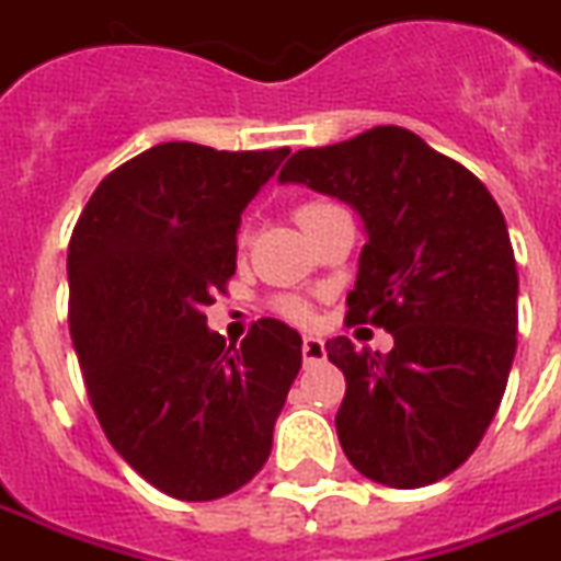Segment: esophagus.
<instances>
[{
    "label": "esophagus",
    "mask_w": 561,
    "mask_h": 561,
    "mask_svg": "<svg viewBox=\"0 0 561 561\" xmlns=\"http://www.w3.org/2000/svg\"><path fill=\"white\" fill-rule=\"evenodd\" d=\"M301 354H304V363L307 366H312V363H321L324 359V340H319V336H304L301 342Z\"/></svg>",
    "instance_id": "obj_1"
}]
</instances>
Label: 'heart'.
I'll return each instance as SVG.
<instances>
[{
  "label": "heart",
  "instance_id": "b5f03b06",
  "mask_svg": "<svg viewBox=\"0 0 561 561\" xmlns=\"http://www.w3.org/2000/svg\"><path fill=\"white\" fill-rule=\"evenodd\" d=\"M321 207H328L324 202H307L301 204L298 210H295V219H298V225H301L307 216H312L316 210H321ZM275 310L284 316V319L289 321H298V324H307V321L312 319V310L307 307V304L301 301V298H293V295H284V298H277L275 301Z\"/></svg>",
  "mask_w": 561,
  "mask_h": 561
}]
</instances>
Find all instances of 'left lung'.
Listing matches in <instances>:
<instances>
[{
  "label": "left lung",
  "mask_w": 561,
  "mask_h": 561,
  "mask_svg": "<svg viewBox=\"0 0 561 561\" xmlns=\"http://www.w3.org/2000/svg\"><path fill=\"white\" fill-rule=\"evenodd\" d=\"M277 178L359 213L368 240L348 321L394 340L386 357L348 336L324 345L345 375V457L392 489L436 483L480 445L518 345V268L501 207L462 163L398 125L295 151Z\"/></svg>",
  "instance_id": "left-lung-1"
}]
</instances>
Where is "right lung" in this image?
<instances>
[{
	"label": "right lung",
	"mask_w": 561,
	"mask_h": 561,
	"mask_svg": "<svg viewBox=\"0 0 561 561\" xmlns=\"http://www.w3.org/2000/svg\"><path fill=\"white\" fill-rule=\"evenodd\" d=\"M286 154L160 142L95 186L69 240V333L95 419L178 501L225 497L266 466L301 368L284 321L228 345L204 316L237 272L242 210Z\"/></svg>",
	"instance_id": "1"
}]
</instances>
